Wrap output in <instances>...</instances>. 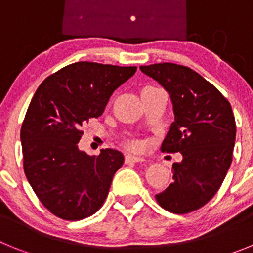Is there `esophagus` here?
Masks as SVG:
<instances>
[{
    "mask_svg": "<svg viewBox=\"0 0 253 253\" xmlns=\"http://www.w3.org/2000/svg\"><path fill=\"white\" fill-rule=\"evenodd\" d=\"M146 161L143 157H139V156H133V154H126L125 156V162L126 163H135V162H143Z\"/></svg>",
    "mask_w": 253,
    "mask_h": 253,
    "instance_id": "34e87169",
    "label": "esophagus"
}]
</instances>
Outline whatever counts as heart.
Masks as SVG:
<instances>
[{
	"instance_id": "obj_1",
	"label": "heart",
	"mask_w": 253,
	"mask_h": 253,
	"mask_svg": "<svg viewBox=\"0 0 253 253\" xmlns=\"http://www.w3.org/2000/svg\"><path fill=\"white\" fill-rule=\"evenodd\" d=\"M128 146L130 147L131 149H139L140 147H142V144H140L139 142H130V143H129V144H128Z\"/></svg>"
}]
</instances>
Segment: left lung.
I'll return each instance as SVG.
<instances>
[{"mask_svg":"<svg viewBox=\"0 0 253 253\" xmlns=\"http://www.w3.org/2000/svg\"><path fill=\"white\" fill-rule=\"evenodd\" d=\"M140 71L169 92L173 106L175 120L161 151L182 154L172 166L173 182L156 200L175 214L198 210L215 195L232 163L236 120L231 104L189 67L157 63Z\"/></svg>","mask_w":253,"mask_h":253,"instance_id":"obj_1","label":"left lung"}]
</instances>
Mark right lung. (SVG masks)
Returning <instances> with one entry per match:
<instances>
[{
  "instance_id": "add662e5",
  "label": "right lung",
  "mask_w": 253,
  "mask_h": 253,
  "mask_svg": "<svg viewBox=\"0 0 253 253\" xmlns=\"http://www.w3.org/2000/svg\"><path fill=\"white\" fill-rule=\"evenodd\" d=\"M137 67L77 62L49 76L38 87L22 123L24 171L42 204L66 220L95 214L107 198L124 156L78 149L82 124L99 118L114 91Z\"/></svg>"
}]
</instances>
